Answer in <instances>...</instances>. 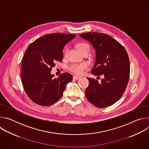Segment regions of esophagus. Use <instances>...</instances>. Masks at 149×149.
<instances>
[{"label": "esophagus", "instance_id": "obj_1", "mask_svg": "<svg viewBox=\"0 0 149 149\" xmlns=\"http://www.w3.org/2000/svg\"><path fill=\"white\" fill-rule=\"evenodd\" d=\"M79 78H81V77H78V76H74V77H73V79H75V80H78V79H79Z\"/></svg>", "mask_w": 149, "mask_h": 149}]
</instances>
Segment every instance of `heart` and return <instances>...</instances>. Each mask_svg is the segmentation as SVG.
<instances>
[{"instance_id":"obj_1","label":"heart","mask_w":149,"mask_h":149,"mask_svg":"<svg viewBox=\"0 0 149 149\" xmlns=\"http://www.w3.org/2000/svg\"><path fill=\"white\" fill-rule=\"evenodd\" d=\"M77 48L78 50L81 53L84 54L85 52H89L90 50V48L89 45L84 42H79L77 44ZM68 49H65L63 51V55L66 56L67 54ZM87 65L86 63H73L68 67V70L71 72L77 74V75H82L84 73V71L87 69Z\"/></svg>"}]
</instances>
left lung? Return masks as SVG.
Segmentation results:
<instances>
[{
	"mask_svg": "<svg viewBox=\"0 0 149 149\" xmlns=\"http://www.w3.org/2000/svg\"><path fill=\"white\" fill-rule=\"evenodd\" d=\"M79 35L95 50L96 60L91 73L104 76L100 82L87 78L86 98L97 107H109L121 98L126 89L130 77L129 55L124 47L109 35L88 32Z\"/></svg>",
	"mask_w": 149,
	"mask_h": 149,
	"instance_id": "obj_1",
	"label": "left lung"
}]
</instances>
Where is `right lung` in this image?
Masks as SVG:
<instances>
[{
	"mask_svg": "<svg viewBox=\"0 0 149 149\" xmlns=\"http://www.w3.org/2000/svg\"><path fill=\"white\" fill-rule=\"evenodd\" d=\"M75 36L62 33L47 34L28 46L22 59L20 75L24 89L33 102L42 106L54 104L72 80L69 73H62L54 78L51 71L56 62L62 61L63 47Z\"/></svg>",
	"mask_w": 149,
	"mask_h": 149,
	"instance_id": "add662e5",
	"label": "right lung"
}]
</instances>
